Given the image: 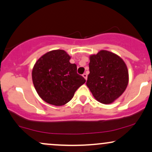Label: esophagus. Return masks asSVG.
<instances>
[{"instance_id": "obj_1", "label": "esophagus", "mask_w": 152, "mask_h": 152, "mask_svg": "<svg viewBox=\"0 0 152 152\" xmlns=\"http://www.w3.org/2000/svg\"><path fill=\"white\" fill-rule=\"evenodd\" d=\"M83 78H85L86 80H87V77H88L87 74H86V73H85V74H83Z\"/></svg>"}]
</instances>
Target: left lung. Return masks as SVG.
I'll return each mask as SVG.
<instances>
[{"instance_id": "obj_1", "label": "left lung", "mask_w": 152, "mask_h": 152, "mask_svg": "<svg viewBox=\"0 0 152 152\" xmlns=\"http://www.w3.org/2000/svg\"><path fill=\"white\" fill-rule=\"evenodd\" d=\"M87 86L100 103L114 102L125 91L129 81L127 67L114 53L101 50L90 56Z\"/></svg>"}]
</instances>
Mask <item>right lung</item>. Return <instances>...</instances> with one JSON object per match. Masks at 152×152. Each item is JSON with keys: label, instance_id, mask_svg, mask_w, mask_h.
I'll use <instances>...</instances> for the list:
<instances>
[{"label": "right lung", "instance_id": "obj_1", "mask_svg": "<svg viewBox=\"0 0 152 152\" xmlns=\"http://www.w3.org/2000/svg\"><path fill=\"white\" fill-rule=\"evenodd\" d=\"M70 56L61 49L46 53L37 61L32 72L34 86L40 98L56 106L70 101L86 82L77 74V66L69 62Z\"/></svg>", "mask_w": 152, "mask_h": 152}]
</instances>
